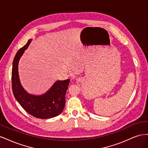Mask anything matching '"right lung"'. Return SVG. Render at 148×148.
<instances>
[{"label": "right lung", "instance_id": "1", "mask_svg": "<svg viewBox=\"0 0 148 148\" xmlns=\"http://www.w3.org/2000/svg\"><path fill=\"white\" fill-rule=\"evenodd\" d=\"M32 39L17 52L13 61L12 71V91L16 100L30 115L46 119L56 117L62 113L65 104V95L70 79L54 83L49 90L42 95H31L21 86L18 75V62Z\"/></svg>", "mask_w": 148, "mask_h": 148}]
</instances>
